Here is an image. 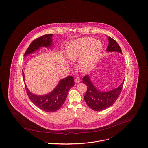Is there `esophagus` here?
<instances>
[{
  "label": "esophagus",
  "instance_id": "esophagus-1",
  "mask_svg": "<svg viewBox=\"0 0 148 148\" xmlns=\"http://www.w3.org/2000/svg\"><path fill=\"white\" fill-rule=\"evenodd\" d=\"M74 81H75V83H77H77L80 82L81 80H80V79H79V78H75V79Z\"/></svg>",
  "mask_w": 148,
  "mask_h": 148
}]
</instances>
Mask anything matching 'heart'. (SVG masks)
I'll list each match as a JSON object with an SVG mask.
<instances>
[{"mask_svg":"<svg viewBox=\"0 0 148 148\" xmlns=\"http://www.w3.org/2000/svg\"><path fill=\"white\" fill-rule=\"evenodd\" d=\"M102 51L103 45L100 41L86 37L69 43L67 47L66 56L72 62L79 60V70L82 73H87L95 68Z\"/></svg>","mask_w":148,"mask_h":148,"instance_id":"heart-1","label":"heart"}]
</instances>
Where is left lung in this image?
<instances>
[{
  "instance_id": "obj_1",
  "label": "left lung",
  "mask_w": 148,
  "mask_h": 148,
  "mask_svg": "<svg viewBox=\"0 0 148 148\" xmlns=\"http://www.w3.org/2000/svg\"><path fill=\"white\" fill-rule=\"evenodd\" d=\"M108 41L109 44L107 48L108 52H118L122 53L119 45L115 40L108 37ZM82 81V82L87 86L84 100L86 104L92 110L96 111H103L113 105L118 98L124 84L123 80L118 88L108 92H101L96 88L89 75H85Z\"/></svg>"
}]
</instances>
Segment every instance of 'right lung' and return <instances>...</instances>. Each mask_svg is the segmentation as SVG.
Masks as SVG:
<instances>
[{
    "mask_svg": "<svg viewBox=\"0 0 148 148\" xmlns=\"http://www.w3.org/2000/svg\"><path fill=\"white\" fill-rule=\"evenodd\" d=\"M52 34L43 35L34 40L29 46L24 56L33 53L40 47L51 48L52 45ZM25 81V75L22 71ZM74 85V80L72 76L61 79L55 88L49 93L45 95H37L31 93L26 86L25 88L31 101L38 108L45 112H55L59 110L64 104L69 90Z\"/></svg>",
    "mask_w": 148,
    "mask_h": 148,
    "instance_id": "1",
    "label": "right lung"
}]
</instances>
